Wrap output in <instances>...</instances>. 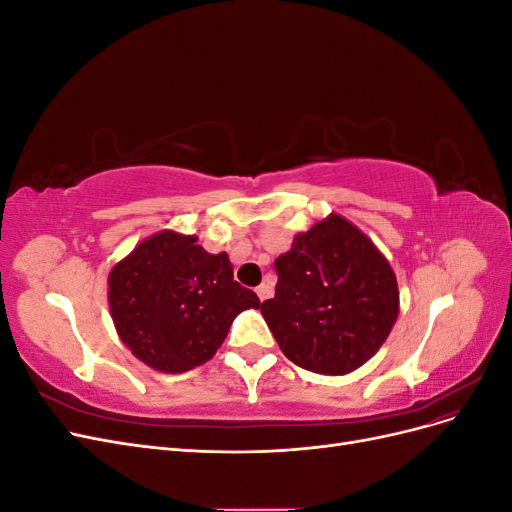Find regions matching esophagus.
I'll use <instances>...</instances> for the list:
<instances>
[{"instance_id":"34e87169","label":"esophagus","mask_w":512,"mask_h":512,"mask_svg":"<svg viewBox=\"0 0 512 512\" xmlns=\"http://www.w3.org/2000/svg\"><path fill=\"white\" fill-rule=\"evenodd\" d=\"M256 294H258V299H260V301H265V299H269V297H271V288H269L267 284H260V286L256 288Z\"/></svg>"}]
</instances>
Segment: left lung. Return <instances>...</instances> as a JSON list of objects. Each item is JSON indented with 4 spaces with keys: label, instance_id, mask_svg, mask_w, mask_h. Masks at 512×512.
<instances>
[{
    "label": "left lung",
    "instance_id": "left-lung-1",
    "mask_svg": "<svg viewBox=\"0 0 512 512\" xmlns=\"http://www.w3.org/2000/svg\"><path fill=\"white\" fill-rule=\"evenodd\" d=\"M275 271V297L260 312L294 365L342 376L371 359L389 337L399 312L395 273L342 215L294 237Z\"/></svg>",
    "mask_w": 512,
    "mask_h": 512
}]
</instances>
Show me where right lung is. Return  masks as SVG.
Instances as JSON below:
<instances>
[{
  "label": "right lung",
  "mask_w": 512,
  "mask_h": 512,
  "mask_svg": "<svg viewBox=\"0 0 512 512\" xmlns=\"http://www.w3.org/2000/svg\"><path fill=\"white\" fill-rule=\"evenodd\" d=\"M108 303L121 342L153 369L179 374L209 361L232 320L260 307L232 280L228 254L164 230L145 239L108 275Z\"/></svg>",
  "instance_id": "obj_1"
}]
</instances>
